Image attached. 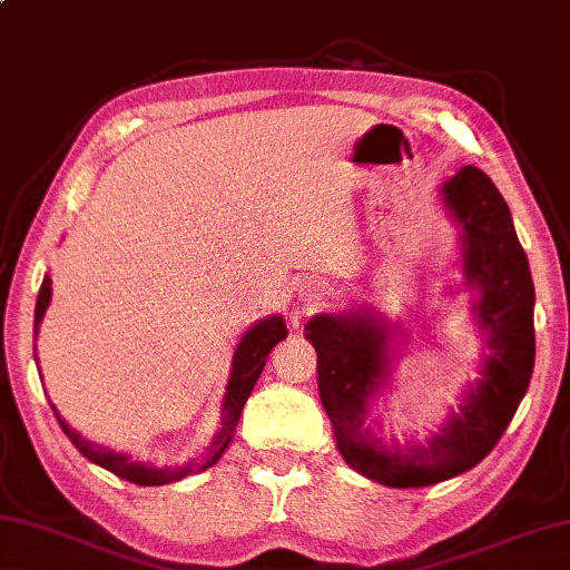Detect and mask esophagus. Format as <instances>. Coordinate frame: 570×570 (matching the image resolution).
<instances>
[{
	"mask_svg": "<svg viewBox=\"0 0 570 570\" xmlns=\"http://www.w3.org/2000/svg\"><path fill=\"white\" fill-rule=\"evenodd\" d=\"M299 296H302V302L307 304V307H317V304L327 299V288H325V284H320V282H314V278H309V282L299 284Z\"/></svg>",
	"mask_w": 570,
	"mask_h": 570,
	"instance_id": "esophagus-1",
	"label": "esophagus"
}]
</instances>
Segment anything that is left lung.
Segmentation results:
<instances>
[{"instance_id":"8db88e82","label":"left lung","mask_w":570,"mask_h":570,"mask_svg":"<svg viewBox=\"0 0 570 570\" xmlns=\"http://www.w3.org/2000/svg\"><path fill=\"white\" fill-rule=\"evenodd\" d=\"M440 204L458 230L461 286L473 292V325L483 340L479 379L443 428L424 443H384L371 406L392 389L402 327L371 307L320 312L304 337L317 351V386L340 455L353 471L392 489L455 479L487 458L522 396L534 366V286L512 215L481 168L463 166L440 186Z\"/></svg>"}]
</instances>
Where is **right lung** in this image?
Returning <instances> with one entry per match:
<instances>
[{"label":"right lung","instance_id":"right-lung-1","mask_svg":"<svg viewBox=\"0 0 570 570\" xmlns=\"http://www.w3.org/2000/svg\"><path fill=\"white\" fill-rule=\"evenodd\" d=\"M50 294H53L50 292V276L46 274L42 276L38 304H36V325H32V330H36V337L40 333V322H42V317H46ZM286 335H288V330L284 325L282 314H268V317L258 320L256 325H253L248 333L240 337V343H237L235 355H233L230 379H227V386H225L223 424H219V430L215 432V438H212V443L202 450V455L191 458L186 465L142 463V461H135V458H130L127 453H115V450L91 443V440L81 438L79 432H76L71 424H68L61 414L56 412V406H53L56 420H58V424H61V430L66 432V438L71 440L76 450H79L87 461L101 465V469L120 475V479H125V481L138 483V487H164V483L181 481L191 473L207 471L209 465H215L219 461V455L225 453L227 443L233 440V432L237 428V420H240V414H243V406H245V402H248V396L253 392V386H256L263 366H266L271 347H274L276 343H282Z\"/></svg>","mask_w":570,"mask_h":570}]
</instances>
